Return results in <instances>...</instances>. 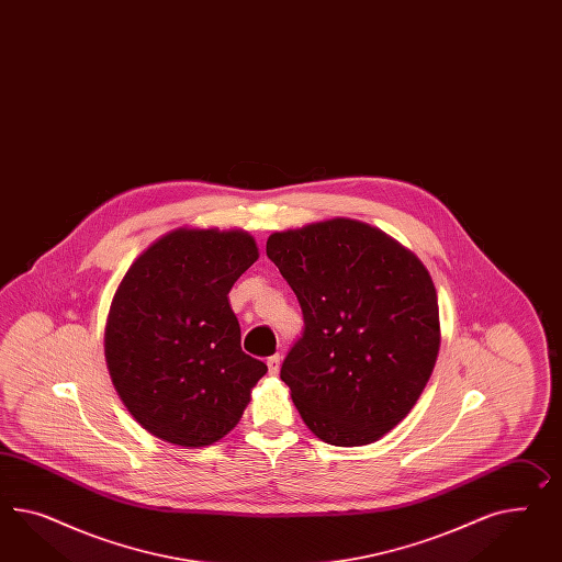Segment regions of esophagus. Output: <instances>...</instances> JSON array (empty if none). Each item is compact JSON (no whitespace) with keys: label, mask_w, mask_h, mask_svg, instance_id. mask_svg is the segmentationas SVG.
<instances>
[{"label":"esophagus","mask_w":562,"mask_h":562,"mask_svg":"<svg viewBox=\"0 0 562 562\" xmlns=\"http://www.w3.org/2000/svg\"><path fill=\"white\" fill-rule=\"evenodd\" d=\"M268 372H270V376H278L280 374V364H282V358L276 353V356H270L268 358Z\"/></svg>","instance_id":"esophagus-1"}]
</instances>
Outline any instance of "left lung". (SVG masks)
I'll return each instance as SVG.
<instances>
[{
    "label": "left lung",
    "instance_id": "1",
    "mask_svg": "<svg viewBox=\"0 0 562 562\" xmlns=\"http://www.w3.org/2000/svg\"><path fill=\"white\" fill-rule=\"evenodd\" d=\"M266 254L303 308L280 379L304 424L331 446L379 441L409 415L438 360L427 268L384 231L344 216L276 231Z\"/></svg>",
    "mask_w": 562,
    "mask_h": 562
}]
</instances>
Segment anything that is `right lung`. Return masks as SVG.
Segmentation results:
<instances>
[{
    "mask_svg": "<svg viewBox=\"0 0 562 562\" xmlns=\"http://www.w3.org/2000/svg\"><path fill=\"white\" fill-rule=\"evenodd\" d=\"M258 258L243 228L180 227L124 273L104 356L124 407L155 438L204 448L239 424L268 366L243 351L228 292Z\"/></svg>",
    "mask_w": 562,
    "mask_h": 562,
    "instance_id": "add662e5",
    "label": "right lung"
}]
</instances>
